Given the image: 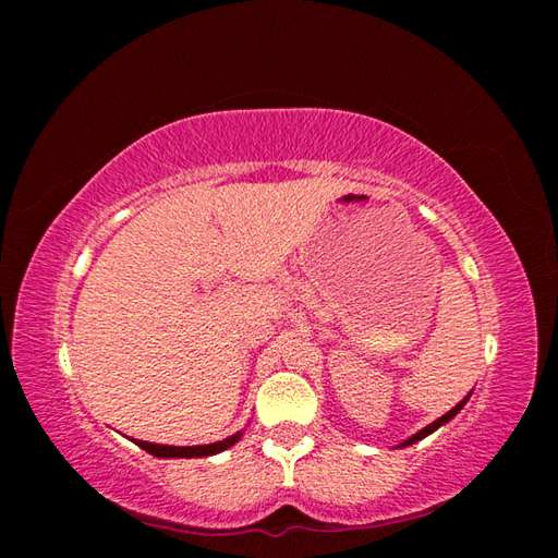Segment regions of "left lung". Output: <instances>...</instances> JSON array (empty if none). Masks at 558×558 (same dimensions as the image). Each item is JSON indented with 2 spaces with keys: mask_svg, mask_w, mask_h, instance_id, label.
Listing matches in <instances>:
<instances>
[{
  "mask_svg": "<svg viewBox=\"0 0 558 558\" xmlns=\"http://www.w3.org/2000/svg\"><path fill=\"white\" fill-rule=\"evenodd\" d=\"M470 396H472V390H470V393L465 396V398H462L460 402H458V405L453 408V410H448L446 414H444V417H438L436 422H432V424H426L424 426V429H420L417 434H412L410 438H405V441H402V444H398L396 448H405V446H412V444H417V441H422V438H426V436H429V434H434L436 429H438V426H444L446 422H450V420H453L456 417V414L462 410V408H465V402L470 400Z\"/></svg>",
  "mask_w": 558,
  "mask_h": 558,
  "instance_id": "1",
  "label": "left lung"
}]
</instances>
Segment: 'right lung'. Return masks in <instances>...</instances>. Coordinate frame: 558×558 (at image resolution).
I'll use <instances>...</instances> for the list:
<instances>
[{"label":"right lung","instance_id":"right-lung-1","mask_svg":"<svg viewBox=\"0 0 558 558\" xmlns=\"http://www.w3.org/2000/svg\"><path fill=\"white\" fill-rule=\"evenodd\" d=\"M242 438V432H236L228 438H222V441L216 444H206V446H162V444H148V441H138L134 438V444L138 448H144L146 453L156 456V458H206V456H216L222 453V450H228L230 446H234L236 441Z\"/></svg>","mask_w":558,"mask_h":558}]
</instances>
